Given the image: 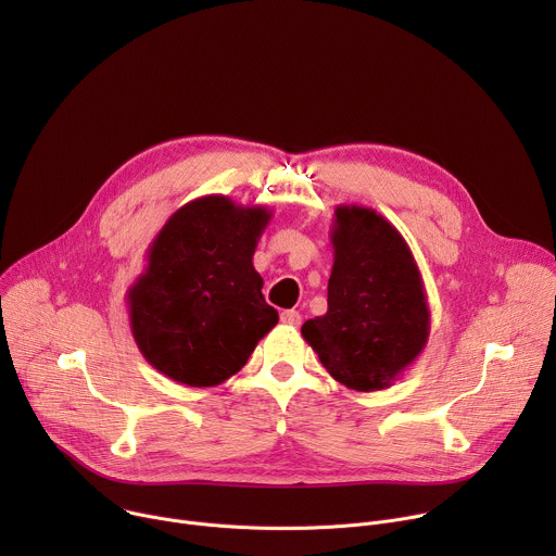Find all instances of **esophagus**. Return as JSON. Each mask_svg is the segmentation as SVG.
Returning <instances> with one entry per match:
<instances>
[{
  "instance_id": "1",
  "label": "esophagus",
  "mask_w": 556,
  "mask_h": 556,
  "mask_svg": "<svg viewBox=\"0 0 556 556\" xmlns=\"http://www.w3.org/2000/svg\"><path fill=\"white\" fill-rule=\"evenodd\" d=\"M281 321L286 326H299L301 324V314L296 309H283L281 312Z\"/></svg>"
}]
</instances>
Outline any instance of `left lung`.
<instances>
[{
	"label": "left lung",
	"mask_w": 556,
	"mask_h": 556,
	"mask_svg": "<svg viewBox=\"0 0 556 556\" xmlns=\"http://www.w3.org/2000/svg\"><path fill=\"white\" fill-rule=\"evenodd\" d=\"M330 237L328 312L307 319L301 334L341 384L387 389L429 341L422 275L405 237L374 208L337 206Z\"/></svg>",
	"instance_id": "obj_1"
}]
</instances>
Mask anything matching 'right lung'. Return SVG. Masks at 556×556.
<instances>
[{"label":"right lung","mask_w":556,"mask_h":556,"mask_svg":"<svg viewBox=\"0 0 556 556\" xmlns=\"http://www.w3.org/2000/svg\"><path fill=\"white\" fill-rule=\"evenodd\" d=\"M273 211L204 195L157 230L147 266L127 290L129 328L151 367L189 387L240 371L277 326L253 266Z\"/></svg>","instance_id":"obj_1"}]
</instances>
